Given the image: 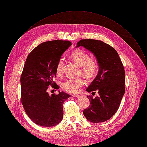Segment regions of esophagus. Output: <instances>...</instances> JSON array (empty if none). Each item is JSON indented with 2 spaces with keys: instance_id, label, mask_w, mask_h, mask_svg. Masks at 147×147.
<instances>
[{
  "instance_id": "1",
  "label": "esophagus",
  "mask_w": 147,
  "mask_h": 147,
  "mask_svg": "<svg viewBox=\"0 0 147 147\" xmlns=\"http://www.w3.org/2000/svg\"><path fill=\"white\" fill-rule=\"evenodd\" d=\"M73 97H74V98H79V97L80 96L79 95H73Z\"/></svg>"
}]
</instances>
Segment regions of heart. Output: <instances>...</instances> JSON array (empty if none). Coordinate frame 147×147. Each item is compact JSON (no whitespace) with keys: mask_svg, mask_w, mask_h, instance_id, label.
I'll return each instance as SVG.
<instances>
[{"mask_svg":"<svg viewBox=\"0 0 147 147\" xmlns=\"http://www.w3.org/2000/svg\"><path fill=\"white\" fill-rule=\"evenodd\" d=\"M70 58L78 65L82 67L83 73L86 77L94 76L98 70V64L91 59L90 55L81 49H77L70 53ZM64 67L63 59L58 61L56 66V72L57 76L62 75ZM85 84L84 80L82 78H73L66 80L62 84L63 89L70 93H76Z\"/></svg>","mask_w":147,"mask_h":147,"instance_id":"b5f03b06","label":"heart"}]
</instances>
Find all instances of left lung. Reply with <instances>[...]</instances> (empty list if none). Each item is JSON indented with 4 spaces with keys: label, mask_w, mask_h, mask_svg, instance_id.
Here are the masks:
<instances>
[{
    "label": "left lung",
    "mask_w": 147,
    "mask_h": 147,
    "mask_svg": "<svg viewBox=\"0 0 147 147\" xmlns=\"http://www.w3.org/2000/svg\"><path fill=\"white\" fill-rule=\"evenodd\" d=\"M83 46L96 57L99 66L98 75L86 90L98 91L95 98L87 95L90 105L83 114L92 123L111 119L119 109L125 92V71L118 53L110 45L96 40H80L76 47Z\"/></svg>",
    "instance_id": "8db88e82"
}]
</instances>
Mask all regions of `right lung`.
<instances>
[{
	"label": "right lung",
	"instance_id": "1",
	"mask_svg": "<svg viewBox=\"0 0 147 147\" xmlns=\"http://www.w3.org/2000/svg\"><path fill=\"white\" fill-rule=\"evenodd\" d=\"M71 45L68 41L43 42L28 55L20 78L21 101L28 117L43 127L58 125L63 119L64 101L70 95L62 91L49 95V86L58 89L53 81L57 64Z\"/></svg>",
	"mask_w": 147,
	"mask_h": 147
}]
</instances>
